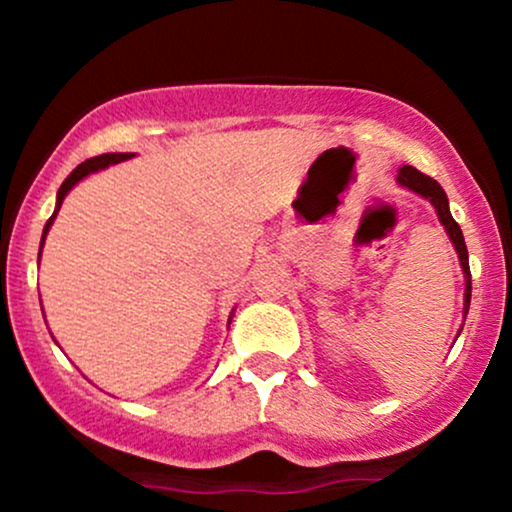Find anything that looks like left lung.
<instances>
[{
    "label": "left lung",
    "mask_w": 512,
    "mask_h": 512,
    "mask_svg": "<svg viewBox=\"0 0 512 512\" xmlns=\"http://www.w3.org/2000/svg\"><path fill=\"white\" fill-rule=\"evenodd\" d=\"M397 182L402 187H407V190L416 192V195H421L424 199H428V202L433 204V209H436L440 223H443L445 231H448L452 245H455V250H457V257H460L462 272H464V310H462V313H464V317H467L469 301H472V274H469V255H467V245H464L462 228L457 226L455 219H452L448 195H445V190L438 185L436 180L428 178V175L421 173V170H416L414 166H402V168H399Z\"/></svg>",
    "instance_id": "8db88e82"
}]
</instances>
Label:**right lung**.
I'll list each match as a JSON object with an SVG mask.
<instances>
[{
	"label": "right lung",
	"instance_id": "add662e5",
	"mask_svg": "<svg viewBox=\"0 0 512 512\" xmlns=\"http://www.w3.org/2000/svg\"><path fill=\"white\" fill-rule=\"evenodd\" d=\"M132 156H134V154H103V156H96V158H88V161L79 163V166H76V168L72 170V173L67 175V180H64L62 185H60V190H57V207H55V214L50 216L48 223H45V228H43V240H40V250H43L45 236H48V231H50L52 221H55V216H57V211H60V207H62L64 197H67V192L72 190V187L76 185V182L84 180L86 175L96 173V170H103V168H108V166H115V163L127 161V158H132ZM38 255H40V252H38Z\"/></svg>",
	"mask_w": 512,
	"mask_h": 512
}]
</instances>
